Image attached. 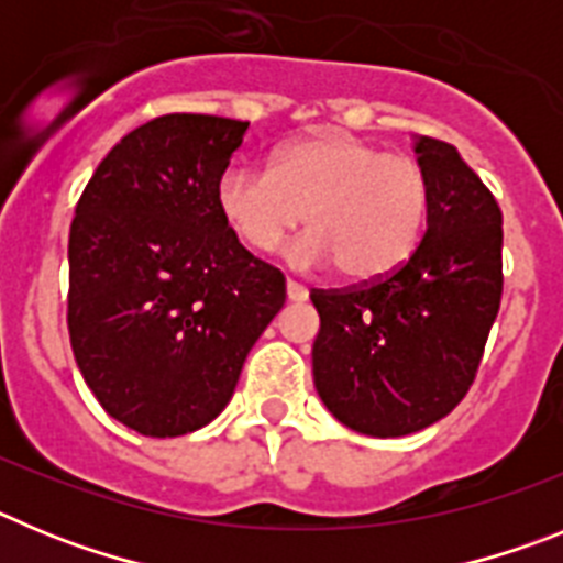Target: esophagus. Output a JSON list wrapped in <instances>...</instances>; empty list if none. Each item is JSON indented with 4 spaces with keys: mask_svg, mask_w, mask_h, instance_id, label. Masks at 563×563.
<instances>
[{
    "mask_svg": "<svg viewBox=\"0 0 563 563\" xmlns=\"http://www.w3.org/2000/svg\"><path fill=\"white\" fill-rule=\"evenodd\" d=\"M307 296H310V292H307L305 285H298L292 278H287V298H290V301H307Z\"/></svg>",
    "mask_w": 563,
    "mask_h": 563,
    "instance_id": "esophagus-1",
    "label": "esophagus"
}]
</instances>
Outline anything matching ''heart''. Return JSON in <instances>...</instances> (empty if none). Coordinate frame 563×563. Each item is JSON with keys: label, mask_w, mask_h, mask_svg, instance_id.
I'll return each mask as SVG.
<instances>
[{"label": "heart", "mask_w": 563, "mask_h": 563, "mask_svg": "<svg viewBox=\"0 0 563 563\" xmlns=\"http://www.w3.org/2000/svg\"><path fill=\"white\" fill-rule=\"evenodd\" d=\"M217 211L245 247L276 251L307 213L292 247L298 267L352 282L389 276L420 242L429 186L420 166L343 132H318L278 148L271 172L231 163L217 180Z\"/></svg>", "instance_id": "1"}]
</instances>
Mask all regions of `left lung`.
<instances>
[{
  "label": "left lung",
  "mask_w": 563,
  "mask_h": 563,
  "mask_svg": "<svg viewBox=\"0 0 563 563\" xmlns=\"http://www.w3.org/2000/svg\"><path fill=\"white\" fill-rule=\"evenodd\" d=\"M429 186L426 233L389 276L312 290V380L330 415L406 437L454 411L479 369L501 301V211L451 143L415 137Z\"/></svg>",
  "instance_id": "left-lung-1"
}]
</instances>
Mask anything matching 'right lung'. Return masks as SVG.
<instances>
[{
    "label": "right lung",
    "instance_id": "1",
    "mask_svg": "<svg viewBox=\"0 0 563 563\" xmlns=\"http://www.w3.org/2000/svg\"><path fill=\"white\" fill-rule=\"evenodd\" d=\"M247 121L163 114L96 168L69 225L73 355L109 417L143 437L202 429L285 307V276L239 245L217 180Z\"/></svg>",
    "mask_w": 563,
    "mask_h": 563
}]
</instances>
